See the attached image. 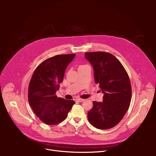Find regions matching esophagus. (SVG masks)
Here are the masks:
<instances>
[{"label": "esophagus", "instance_id": "1", "mask_svg": "<svg viewBox=\"0 0 156 156\" xmlns=\"http://www.w3.org/2000/svg\"><path fill=\"white\" fill-rule=\"evenodd\" d=\"M76 101L77 102H81L84 101V99H76Z\"/></svg>", "mask_w": 156, "mask_h": 156}]
</instances>
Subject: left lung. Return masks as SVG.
Segmentation results:
<instances>
[{
  "label": "left lung",
  "instance_id": "1",
  "mask_svg": "<svg viewBox=\"0 0 156 156\" xmlns=\"http://www.w3.org/2000/svg\"><path fill=\"white\" fill-rule=\"evenodd\" d=\"M92 66L95 83L104 94L103 101L93 102L88 112L90 123L98 129H109L118 125L128 111L132 87L127 72L112 54L104 52H85Z\"/></svg>",
  "mask_w": 156,
  "mask_h": 156
}]
</instances>
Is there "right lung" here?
<instances>
[{
	"label": "right lung",
	"mask_w": 156,
	"mask_h": 156,
	"mask_svg": "<svg viewBox=\"0 0 156 156\" xmlns=\"http://www.w3.org/2000/svg\"><path fill=\"white\" fill-rule=\"evenodd\" d=\"M76 54L57 55L38 65L28 87V102L34 113L46 125H54L63 121L75 101L57 97L65 70Z\"/></svg>",
	"instance_id": "add662e5"
}]
</instances>
